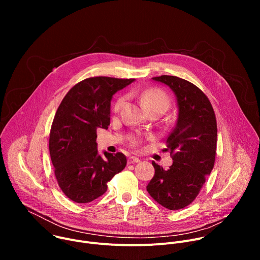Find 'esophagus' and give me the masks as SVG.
Listing matches in <instances>:
<instances>
[{
  "label": "esophagus",
  "instance_id": "esophagus-1",
  "mask_svg": "<svg viewBox=\"0 0 260 260\" xmlns=\"http://www.w3.org/2000/svg\"><path fill=\"white\" fill-rule=\"evenodd\" d=\"M140 161V159L138 158V157H136V156H131V157H128V159H127V162L128 164H137V162H139Z\"/></svg>",
  "mask_w": 260,
  "mask_h": 260
}]
</instances>
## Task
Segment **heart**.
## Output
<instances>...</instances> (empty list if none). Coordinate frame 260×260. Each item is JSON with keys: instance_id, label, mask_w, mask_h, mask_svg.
<instances>
[{"instance_id": "obj_1", "label": "heart", "mask_w": 260, "mask_h": 260, "mask_svg": "<svg viewBox=\"0 0 260 260\" xmlns=\"http://www.w3.org/2000/svg\"><path fill=\"white\" fill-rule=\"evenodd\" d=\"M124 101H125L124 98H120L116 102L114 109L116 111L119 110L124 104ZM141 102L148 111L154 110V109H161L166 111L170 105L168 95L158 88H149V89L144 90L141 93ZM137 142L138 141H134V144H137Z\"/></svg>"}]
</instances>
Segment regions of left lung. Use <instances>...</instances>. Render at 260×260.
<instances>
[{
    "instance_id": "8db88e82",
    "label": "left lung",
    "mask_w": 260,
    "mask_h": 260,
    "mask_svg": "<svg viewBox=\"0 0 260 260\" xmlns=\"http://www.w3.org/2000/svg\"><path fill=\"white\" fill-rule=\"evenodd\" d=\"M152 80L169 86L176 96L178 117L167 139L173 158L169 170L152 162L155 173L147 191L169 210L191 204L213 170L217 145V123L213 107L205 93L192 83L162 75Z\"/></svg>"
}]
</instances>
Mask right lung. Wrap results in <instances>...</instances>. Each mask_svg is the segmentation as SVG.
<instances>
[{
	"mask_svg": "<svg viewBox=\"0 0 260 260\" xmlns=\"http://www.w3.org/2000/svg\"><path fill=\"white\" fill-rule=\"evenodd\" d=\"M135 79H85L61 101L49 138L54 174L62 192L73 202L86 204L107 191V182L126 166L123 153L98 151L96 129L110 125L113 95Z\"/></svg>",
	"mask_w": 260,
	"mask_h": 260,
	"instance_id": "1",
	"label": "right lung"
}]
</instances>
